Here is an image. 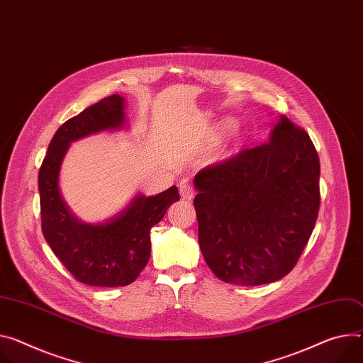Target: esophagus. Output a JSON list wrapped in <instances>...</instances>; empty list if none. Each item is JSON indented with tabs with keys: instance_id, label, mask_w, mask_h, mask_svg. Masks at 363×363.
<instances>
[{
	"instance_id": "34e87169",
	"label": "esophagus",
	"mask_w": 363,
	"mask_h": 363,
	"mask_svg": "<svg viewBox=\"0 0 363 363\" xmlns=\"http://www.w3.org/2000/svg\"><path fill=\"white\" fill-rule=\"evenodd\" d=\"M179 194L184 200H191L195 195V188L189 182H181L179 185Z\"/></svg>"
}]
</instances>
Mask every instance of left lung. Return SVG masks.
Returning a JSON list of instances; mask_svg holds the SVG:
<instances>
[{
  "mask_svg": "<svg viewBox=\"0 0 363 363\" xmlns=\"http://www.w3.org/2000/svg\"><path fill=\"white\" fill-rule=\"evenodd\" d=\"M320 159L307 131L282 116L269 143L195 175L201 253L217 278L271 284L307 246L320 208Z\"/></svg>",
  "mask_w": 363,
  "mask_h": 363,
  "instance_id": "left-lung-1",
  "label": "left lung"
}]
</instances>
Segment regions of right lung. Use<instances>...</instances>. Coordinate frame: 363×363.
<instances>
[{"label": "right lung", "instance_id": "right-lung-1", "mask_svg": "<svg viewBox=\"0 0 363 363\" xmlns=\"http://www.w3.org/2000/svg\"><path fill=\"white\" fill-rule=\"evenodd\" d=\"M124 100L114 94L65 121L49 143L39 171L42 232L53 253L81 284L125 286L146 267L150 256V228L172 203L179 200L174 185L153 196L139 195L118 217L106 224H86L65 206L59 168L71 142L124 123Z\"/></svg>", "mask_w": 363, "mask_h": 363}]
</instances>
